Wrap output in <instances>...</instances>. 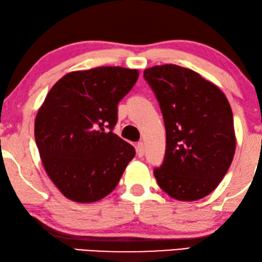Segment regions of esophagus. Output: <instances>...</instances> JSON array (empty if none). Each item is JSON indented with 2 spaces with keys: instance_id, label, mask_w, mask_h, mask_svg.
Instances as JSON below:
<instances>
[{
  "instance_id": "34e87169",
  "label": "esophagus",
  "mask_w": 262,
  "mask_h": 262,
  "mask_svg": "<svg viewBox=\"0 0 262 262\" xmlns=\"http://www.w3.org/2000/svg\"><path fill=\"white\" fill-rule=\"evenodd\" d=\"M136 153H138V156L140 158L145 154V143H143L142 141L138 142V145H136Z\"/></svg>"
}]
</instances>
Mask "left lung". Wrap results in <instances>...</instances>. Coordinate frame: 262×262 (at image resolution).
Here are the masks:
<instances>
[{
  "label": "left lung",
  "instance_id": "8db88e82",
  "mask_svg": "<svg viewBox=\"0 0 262 262\" xmlns=\"http://www.w3.org/2000/svg\"><path fill=\"white\" fill-rule=\"evenodd\" d=\"M143 77L166 128L164 163L154 169L158 185L183 202L208 196L222 182L236 148L228 98L200 73L178 65L153 66Z\"/></svg>",
  "mask_w": 262,
  "mask_h": 262
}]
</instances>
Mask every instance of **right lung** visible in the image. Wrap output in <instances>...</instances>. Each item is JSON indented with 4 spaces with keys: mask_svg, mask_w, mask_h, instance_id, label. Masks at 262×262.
<instances>
[{
    "mask_svg": "<svg viewBox=\"0 0 262 262\" xmlns=\"http://www.w3.org/2000/svg\"><path fill=\"white\" fill-rule=\"evenodd\" d=\"M138 70L101 66L66 73L36 114L34 136L45 171L70 201L93 203L112 192L134 147L113 132L117 104Z\"/></svg>",
    "mask_w": 262,
    "mask_h": 262,
    "instance_id": "add662e5",
    "label": "right lung"
}]
</instances>
